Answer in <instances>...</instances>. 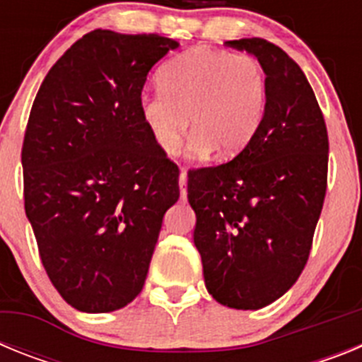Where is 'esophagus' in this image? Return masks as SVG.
Wrapping results in <instances>:
<instances>
[{"mask_svg": "<svg viewBox=\"0 0 362 362\" xmlns=\"http://www.w3.org/2000/svg\"><path fill=\"white\" fill-rule=\"evenodd\" d=\"M179 190H181V197L187 199V170L181 168V174H179Z\"/></svg>", "mask_w": 362, "mask_h": 362, "instance_id": "34e87169", "label": "esophagus"}]
</instances>
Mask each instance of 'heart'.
I'll return each instance as SVG.
<instances>
[{"label":"heart","instance_id":"obj_1","mask_svg":"<svg viewBox=\"0 0 362 362\" xmlns=\"http://www.w3.org/2000/svg\"><path fill=\"white\" fill-rule=\"evenodd\" d=\"M267 78L250 54L194 47L159 70V90L139 95V116L161 152L174 153L187 124L190 152L238 156L261 127ZM189 121H186V116Z\"/></svg>","mask_w":362,"mask_h":362}]
</instances>
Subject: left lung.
Segmentation results:
<instances>
[{
    "mask_svg": "<svg viewBox=\"0 0 362 362\" xmlns=\"http://www.w3.org/2000/svg\"><path fill=\"white\" fill-rule=\"evenodd\" d=\"M257 57L267 76L261 127L243 152L188 172L194 243L210 296L259 310L288 292L308 261L328 175V132L308 79L261 37L226 41Z\"/></svg>",
    "mask_w": 362,
    "mask_h": 362,
    "instance_id": "8db88e82",
    "label": "left lung"
}]
</instances>
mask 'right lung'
Returning a JSON list of instances; mask_svg holds the SVG:
<instances>
[{
	"instance_id": "1",
	"label": "right lung",
	"mask_w": 362,
	"mask_h": 362,
	"mask_svg": "<svg viewBox=\"0 0 362 362\" xmlns=\"http://www.w3.org/2000/svg\"><path fill=\"white\" fill-rule=\"evenodd\" d=\"M158 34L92 30L41 83L27 130L25 212L47 276L79 312H114L143 290L179 168L139 116L150 69L177 49Z\"/></svg>"
}]
</instances>
